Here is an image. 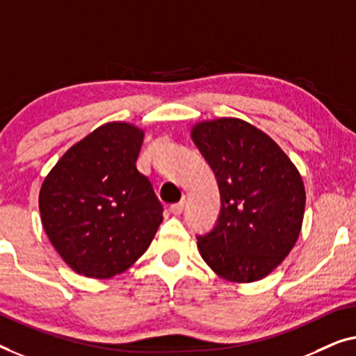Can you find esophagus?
I'll use <instances>...</instances> for the list:
<instances>
[{"label": "esophagus", "instance_id": "obj_1", "mask_svg": "<svg viewBox=\"0 0 356 356\" xmlns=\"http://www.w3.org/2000/svg\"><path fill=\"white\" fill-rule=\"evenodd\" d=\"M184 204H185L184 200H182V202H179V203H174L171 207V213L176 214V216H179V214L184 211Z\"/></svg>", "mask_w": 356, "mask_h": 356}]
</instances>
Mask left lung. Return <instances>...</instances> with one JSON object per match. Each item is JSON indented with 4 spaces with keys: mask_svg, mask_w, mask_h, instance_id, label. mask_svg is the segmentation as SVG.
I'll list each match as a JSON object with an SVG mask.
<instances>
[{
    "mask_svg": "<svg viewBox=\"0 0 356 356\" xmlns=\"http://www.w3.org/2000/svg\"><path fill=\"white\" fill-rule=\"evenodd\" d=\"M190 137L211 166L221 214L200 237L204 263L229 282L248 284L271 274L297 243L303 224V179L284 149L243 119L193 124Z\"/></svg>",
    "mask_w": 356,
    "mask_h": 356,
    "instance_id": "8db88e82",
    "label": "left lung"
}]
</instances>
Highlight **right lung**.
I'll use <instances>...</instances> for the list:
<instances>
[{
    "label": "right lung",
    "mask_w": 356,
    "mask_h": 356,
    "mask_svg": "<svg viewBox=\"0 0 356 356\" xmlns=\"http://www.w3.org/2000/svg\"><path fill=\"white\" fill-rule=\"evenodd\" d=\"M145 130L106 122L74 143L38 195L44 232L72 271L109 279L129 269L163 222V204L137 169Z\"/></svg>",
    "instance_id": "1"
}]
</instances>
